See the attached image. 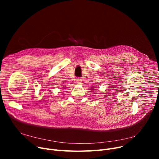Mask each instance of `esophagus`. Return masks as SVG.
I'll use <instances>...</instances> for the list:
<instances>
[{
	"mask_svg": "<svg viewBox=\"0 0 159 159\" xmlns=\"http://www.w3.org/2000/svg\"><path fill=\"white\" fill-rule=\"evenodd\" d=\"M76 80H77V82L79 83V84H80V83H81L82 81V80L81 78H78V79H77Z\"/></svg>",
	"mask_w": 159,
	"mask_h": 159,
	"instance_id": "esophagus-1",
	"label": "esophagus"
}]
</instances>
